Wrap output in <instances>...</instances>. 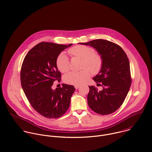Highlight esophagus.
I'll return each instance as SVG.
<instances>
[{"instance_id":"34e87169","label":"esophagus","mask_w":152,"mask_h":152,"mask_svg":"<svg viewBox=\"0 0 152 152\" xmlns=\"http://www.w3.org/2000/svg\"><path fill=\"white\" fill-rule=\"evenodd\" d=\"M75 89H78L80 88V86H75Z\"/></svg>"}]
</instances>
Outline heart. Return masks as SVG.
I'll return each instance as SVG.
<instances>
[{"label": "heart", "instance_id": "1", "mask_svg": "<svg viewBox=\"0 0 152 152\" xmlns=\"http://www.w3.org/2000/svg\"><path fill=\"white\" fill-rule=\"evenodd\" d=\"M68 52L72 56L83 59L82 68L85 69L79 71H72L65 74L64 80L66 83L81 86L90 77L89 69L93 74L99 72L101 69L103 59L100 54L96 53L94 48L85 45H77L70 48ZM56 63L58 69L62 73L66 72L70 68L69 58L64 52L58 55ZM87 68L89 69H87Z\"/></svg>", "mask_w": 152, "mask_h": 152}]
</instances>
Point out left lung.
Returning <instances> with one entry per match:
<instances>
[{"label": "left lung", "mask_w": 152, "mask_h": 152, "mask_svg": "<svg viewBox=\"0 0 152 152\" xmlns=\"http://www.w3.org/2000/svg\"><path fill=\"white\" fill-rule=\"evenodd\" d=\"M80 43L94 48L103 59L100 72L93 78L97 84H102L103 90L99 91L94 86H88V104L100 115L113 113L122 104L131 86L128 58L119 46L108 40L97 39Z\"/></svg>", "instance_id": "obj_1"}]
</instances>
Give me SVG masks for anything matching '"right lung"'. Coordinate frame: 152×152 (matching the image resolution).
<instances>
[{"label": "right lung", "instance_id": "add662e5", "mask_svg": "<svg viewBox=\"0 0 152 152\" xmlns=\"http://www.w3.org/2000/svg\"><path fill=\"white\" fill-rule=\"evenodd\" d=\"M50 42H41L26 56L21 69V83L31 106L44 117L52 119L62 116L68 109L75 91L73 86L52 88L55 81L60 82L56 59L62 51L71 46Z\"/></svg>", "mask_w": 152, "mask_h": 152}]
</instances>
